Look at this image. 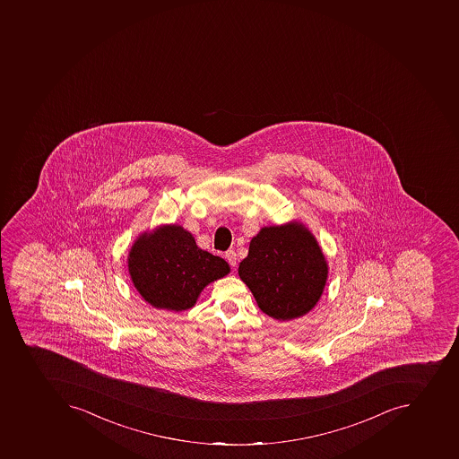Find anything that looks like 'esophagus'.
Here are the masks:
<instances>
[{
  "instance_id": "1",
  "label": "esophagus",
  "mask_w": 459,
  "mask_h": 459,
  "mask_svg": "<svg viewBox=\"0 0 459 459\" xmlns=\"http://www.w3.org/2000/svg\"><path fill=\"white\" fill-rule=\"evenodd\" d=\"M225 258H227L228 263H230V265H231L232 268L237 265V254H235L234 249L227 251V253H225Z\"/></svg>"
}]
</instances>
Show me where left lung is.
<instances>
[{
	"mask_svg": "<svg viewBox=\"0 0 459 459\" xmlns=\"http://www.w3.org/2000/svg\"><path fill=\"white\" fill-rule=\"evenodd\" d=\"M238 274L263 313L290 322L310 313L322 299L329 264L313 232L303 222L290 221L261 228Z\"/></svg>",
	"mask_w": 459,
	"mask_h": 459,
	"instance_id": "1",
	"label": "left lung"
}]
</instances>
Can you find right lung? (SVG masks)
<instances>
[{"label": "right lung", "instance_id": "right-lung-1", "mask_svg": "<svg viewBox=\"0 0 459 459\" xmlns=\"http://www.w3.org/2000/svg\"><path fill=\"white\" fill-rule=\"evenodd\" d=\"M127 271L142 299L158 310L194 307L206 285L230 274V264L196 246L191 232L165 224L142 232L127 254Z\"/></svg>", "mask_w": 459, "mask_h": 459}]
</instances>
